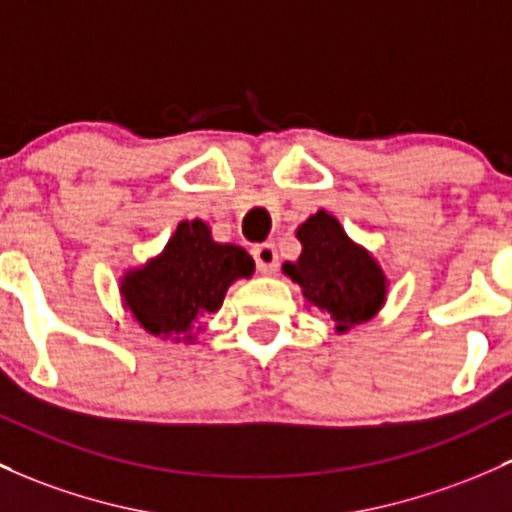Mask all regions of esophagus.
<instances>
[{"mask_svg": "<svg viewBox=\"0 0 512 512\" xmlns=\"http://www.w3.org/2000/svg\"><path fill=\"white\" fill-rule=\"evenodd\" d=\"M251 254H254V261H256V268L261 273H273L278 266V251H276V244H258L251 249Z\"/></svg>", "mask_w": 512, "mask_h": 512, "instance_id": "1", "label": "esophagus"}]
</instances>
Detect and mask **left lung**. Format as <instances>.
<instances>
[{
  "label": "left lung",
  "instance_id": "8db88e82",
  "mask_svg": "<svg viewBox=\"0 0 512 512\" xmlns=\"http://www.w3.org/2000/svg\"><path fill=\"white\" fill-rule=\"evenodd\" d=\"M302 254L283 263V273L302 288L310 305L337 322V332H349L368 322L386 302L388 280L364 246L346 236L337 217L320 210L298 227Z\"/></svg>",
  "mask_w": 512,
  "mask_h": 512
}]
</instances>
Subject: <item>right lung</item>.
I'll list each match as a JSON object with an SVG mask.
<instances>
[{"mask_svg": "<svg viewBox=\"0 0 512 512\" xmlns=\"http://www.w3.org/2000/svg\"><path fill=\"white\" fill-rule=\"evenodd\" d=\"M241 246L217 244L202 219L180 222L166 249L124 273L119 293L126 310L153 337L192 339V329L222 307L229 285L254 273Z\"/></svg>", "mask_w": 512, "mask_h": 512, "instance_id": "right-lung-1", "label": "right lung"}]
</instances>
